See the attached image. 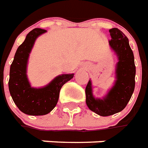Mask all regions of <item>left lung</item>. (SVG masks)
<instances>
[{"label": "left lung", "instance_id": "left-lung-1", "mask_svg": "<svg viewBox=\"0 0 148 148\" xmlns=\"http://www.w3.org/2000/svg\"><path fill=\"white\" fill-rule=\"evenodd\" d=\"M109 45L118 57L115 69L116 80L103 99L95 98L92 83L89 80L86 87V103L90 110L101 116H108L123 111L130 101L135 88L136 66L129 40L117 28L109 29Z\"/></svg>", "mask_w": 148, "mask_h": 148}]
</instances>
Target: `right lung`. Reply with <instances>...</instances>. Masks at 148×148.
<instances>
[{"instance_id":"add662e5","label":"right lung","mask_w":148,"mask_h":148,"mask_svg":"<svg viewBox=\"0 0 148 148\" xmlns=\"http://www.w3.org/2000/svg\"><path fill=\"white\" fill-rule=\"evenodd\" d=\"M46 31L36 28L28 33L18 47L10 67L8 87L11 96L18 109L29 115H44L51 112L58 103L61 88L74 75H60L42 88L30 86L26 75L28 58L36 39Z\"/></svg>"}]
</instances>
